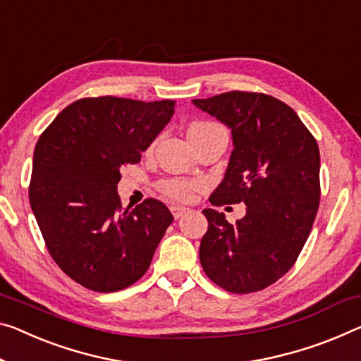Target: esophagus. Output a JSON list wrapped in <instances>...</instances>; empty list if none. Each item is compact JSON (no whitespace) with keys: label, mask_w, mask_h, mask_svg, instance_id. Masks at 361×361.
<instances>
[{"label":"esophagus","mask_w":361,"mask_h":361,"mask_svg":"<svg viewBox=\"0 0 361 361\" xmlns=\"http://www.w3.org/2000/svg\"><path fill=\"white\" fill-rule=\"evenodd\" d=\"M187 212L185 208H182V207H171V213H173V216L176 219H179L180 216H184V213Z\"/></svg>","instance_id":"1"}]
</instances>
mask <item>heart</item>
Masks as SVG:
<instances>
[{"mask_svg": "<svg viewBox=\"0 0 361 361\" xmlns=\"http://www.w3.org/2000/svg\"><path fill=\"white\" fill-rule=\"evenodd\" d=\"M213 127H219L214 123H207V121H198V123H193L188 127V134L192 132H200V130H207V129H213ZM159 190H161L166 197L173 198V200H179V202H185L192 197L193 188H195V184L190 180H184V179H177V177H169V179H163L158 184Z\"/></svg>", "mask_w": 361, "mask_h": 361, "instance_id": "heart-1", "label": "heart"}]
</instances>
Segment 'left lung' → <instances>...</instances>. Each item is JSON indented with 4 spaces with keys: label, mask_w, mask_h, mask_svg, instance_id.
Here are the masks:
<instances>
[{
    "label": "left lung",
    "mask_w": 361,
    "mask_h": 361,
    "mask_svg": "<svg viewBox=\"0 0 361 361\" xmlns=\"http://www.w3.org/2000/svg\"><path fill=\"white\" fill-rule=\"evenodd\" d=\"M193 104L229 127L234 142L209 202L247 207L235 224L203 209L208 231L200 263L227 292L266 289L297 262L313 227L321 193L318 143L295 111L264 93L234 90Z\"/></svg>",
    "instance_id": "8db88e82"
}]
</instances>
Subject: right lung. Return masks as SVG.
<instances>
[{"label":"right lung","instance_id":"add662e5","mask_svg":"<svg viewBox=\"0 0 361 361\" xmlns=\"http://www.w3.org/2000/svg\"><path fill=\"white\" fill-rule=\"evenodd\" d=\"M173 99L82 98L54 118L33 152L29 198L51 258L95 292L147 273L173 214L147 198L121 207V166L137 164L174 114Z\"/></svg>","mask_w":361,"mask_h":361}]
</instances>
